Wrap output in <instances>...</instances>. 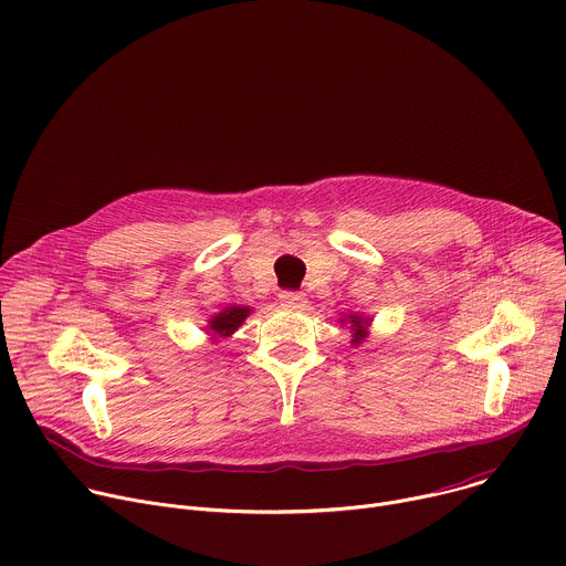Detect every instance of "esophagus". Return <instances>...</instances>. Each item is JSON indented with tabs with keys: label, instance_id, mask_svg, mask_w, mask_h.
Returning <instances> with one entry per match:
<instances>
[{
	"label": "esophagus",
	"instance_id": "34e87169",
	"mask_svg": "<svg viewBox=\"0 0 566 566\" xmlns=\"http://www.w3.org/2000/svg\"><path fill=\"white\" fill-rule=\"evenodd\" d=\"M306 302V297L302 293H295V291H282L280 293V304L284 308H302Z\"/></svg>",
	"mask_w": 566,
	"mask_h": 566
}]
</instances>
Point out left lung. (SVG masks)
<instances>
[{"label": "left lung", "instance_id": "left-lung-1", "mask_svg": "<svg viewBox=\"0 0 566 566\" xmlns=\"http://www.w3.org/2000/svg\"><path fill=\"white\" fill-rule=\"evenodd\" d=\"M343 325H349L352 329V345L358 347L360 343L367 340L369 336V327H371V317L369 315H363V313H347L345 317H340Z\"/></svg>", "mask_w": 566, "mask_h": 566}]
</instances>
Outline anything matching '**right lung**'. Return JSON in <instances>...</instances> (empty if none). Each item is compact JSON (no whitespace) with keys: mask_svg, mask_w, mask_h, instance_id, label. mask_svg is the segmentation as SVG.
Here are the masks:
<instances>
[{"mask_svg":"<svg viewBox=\"0 0 566 566\" xmlns=\"http://www.w3.org/2000/svg\"><path fill=\"white\" fill-rule=\"evenodd\" d=\"M253 306H244V304H232V306H226L221 308L219 313L210 315L208 325H206V334L210 336L212 343H219V340H226L230 338L241 325H244L247 317L251 315Z\"/></svg>","mask_w":566,"mask_h":566,"instance_id":"right-lung-1","label":"right lung"}]
</instances>
